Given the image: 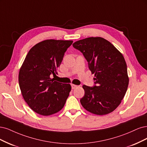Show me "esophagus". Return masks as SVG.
Segmentation results:
<instances>
[{
  "instance_id": "1",
  "label": "esophagus",
  "mask_w": 147,
  "mask_h": 147,
  "mask_svg": "<svg viewBox=\"0 0 147 147\" xmlns=\"http://www.w3.org/2000/svg\"><path fill=\"white\" fill-rule=\"evenodd\" d=\"M76 87H78V86H76V85H74V84H71V88L72 89H74Z\"/></svg>"
}]
</instances>
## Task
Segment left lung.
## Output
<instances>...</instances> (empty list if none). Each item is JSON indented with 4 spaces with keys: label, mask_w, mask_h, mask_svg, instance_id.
Segmentation results:
<instances>
[{
    "label": "left lung",
    "mask_w": 147,
    "mask_h": 147,
    "mask_svg": "<svg viewBox=\"0 0 147 147\" xmlns=\"http://www.w3.org/2000/svg\"><path fill=\"white\" fill-rule=\"evenodd\" d=\"M73 46L82 53L90 70L94 74V86H82L85 93L80 100L82 106L96 115L112 112L120 105L128 87L123 56L109 41L101 37L80 40Z\"/></svg>",
    "instance_id": "left-lung-1"
}]
</instances>
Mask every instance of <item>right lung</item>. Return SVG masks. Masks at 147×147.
<instances>
[{"label": "right lung", "instance_id": "1", "mask_svg": "<svg viewBox=\"0 0 147 147\" xmlns=\"http://www.w3.org/2000/svg\"><path fill=\"white\" fill-rule=\"evenodd\" d=\"M73 41L47 40L30 49L19 73L22 96L38 114L48 116L62 109L71 89L69 84L51 79L55 75L65 53Z\"/></svg>", "mask_w": 147, "mask_h": 147}]
</instances>
